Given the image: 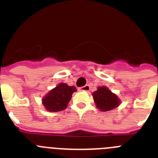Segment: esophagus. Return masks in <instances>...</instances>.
I'll return each instance as SVG.
<instances>
[{
    "label": "esophagus",
    "mask_w": 158,
    "mask_h": 158,
    "mask_svg": "<svg viewBox=\"0 0 158 158\" xmlns=\"http://www.w3.org/2000/svg\"><path fill=\"white\" fill-rule=\"evenodd\" d=\"M78 90L79 91H89L90 90V86L89 85H86L85 86H82V87H80L79 89H78Z\"/></svg>",
    "instance_id": "34e87169"
}]
</instances>
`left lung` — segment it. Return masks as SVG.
<instances>
[{"instance_id":"1","label":"left lung","mask_w":158,"mask_h":158,"mask_svg":"<svg viewBox=\"0 0 158 158\" xmlns=\"http://www.w3.org/2000/svg\"><path fill=\"white\" fill-rule=\"evenodd\" d=\"M96 107L102 111H107L118 107L120 100L118 96L106 87H99L93 93Z\"/></svg>"}]
</instances>
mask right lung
<instances>
[{"mask_svg":"<svg viewBox=\"0 0 158 158\" xmlns=\"http://www.w3.org/2000/svg\"><path fill=\"white\" fill-rule=\"evenodd\" d=\"M77 89L74 86H69L65 83L59 84L43 99V104L49 111H60L65 110Z\"/></svg>","mask_w":158,"mask_h":158,"instance_id":"right-lung-1","label":"right lung"}]
</instances>
